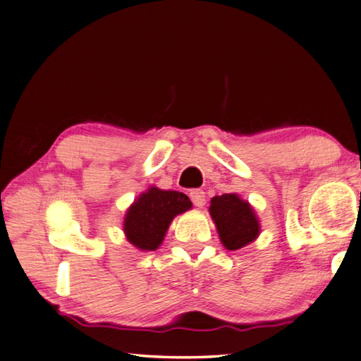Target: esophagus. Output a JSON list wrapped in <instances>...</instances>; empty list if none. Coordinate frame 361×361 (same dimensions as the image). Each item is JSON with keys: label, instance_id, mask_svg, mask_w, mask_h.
<instances>
[{"label": "esophagus", "instance_id": "1", "mask_svg": "<svg viewBox=\"0 0 361 361\" xmlns=\"http://www.w3.org/2000/svg\"><path fill=\"white\" fill-rule=\"evenodd\" d=\"M190 200H192L196 207H202L206 204V193L201 188H195L190 192Z\"/></svg>", "mask_w": 361, "mask_h": 361}]
</instances>
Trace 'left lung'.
Listing matches in <instances>:
<instances>
[{
	"label": "left lung",
	"instance_id": "obj_1",
	"mask_svg": "<svg viewBox=\"0 0 361 361\" xmlns=\"http://www.w3.org/2000/svg\"><path fill=\"white\" fill-rule=\"evenodd\" d=\"M209 212L216 224L221 243L228 250H239L259 234V221L253 209L234 193L215 196L210 201Z\"/></svg>",
	"mask_w": 361,
	"mask_h": 361
}]
</instances>
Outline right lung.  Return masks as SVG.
I'll use <instances>...</instances> for the list:
<instances>
[{"instance_id":"right-lung-1","label":"right lung","mask_w":361,"mask_h":361,"mask_svg":"<svg viewBox=\"0 0 361 361\" xmlns=\"http://www.w3.org/2000/svg\"><path fill=\"white\" fill-rule=\"evenodd\" d=\"M190 207L192 201L187 195L151 187L133 202L126 215L124 231L128 242L140 250H157L169 223Z\"/></svg>"}]
</instances>
